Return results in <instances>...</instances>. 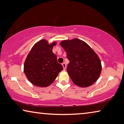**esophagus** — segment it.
Masks as SVG:
<instances>
[{
    "label": "esophagus",
    "mask_w": 124,
    "mask_h": 124,
    "mask_svg": "<svg viewBox=\"0 0 124 124\" xmlns=\"http://www.w3.org/2000/svg\"><path fill=\"white\" fill-rule=\"evenodd\" d=\"M62 67H63L64 69H65V68L66 67V64L65 63V62H63V63H62Z\"/></svg>",
    "instance_id": "34e87169"
}]
</instances>
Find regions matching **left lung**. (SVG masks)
I'll return each mask as SVG.
<instances>
[{
	"instance_id": "obj_1",
	"label": "left lung",
	"mask_w": 124,
	"mask_h": 124,
	"mask_svg": "<svg viewBox=\"0 0 124 124\" xmlns=\"http://www.w3.org/2000/svg\"><path fill=\"white\" fill-rule=\"evenodd\" d=\"M70 62L67 72L72 81L80 87L91 86L99 78L102 66L98 55L85 41L74 38L60 42Z\"/></svg>"
}]
</instances>
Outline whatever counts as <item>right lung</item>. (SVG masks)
<instances>
[{
    "mask_svg": "<svg viewBox=\"0 0 124 124\" xmlns=\"http://www.w3.org/2000/svg\"><path fill=\"white\" fill-rule=\"evenodd\" d=\"M56 41L49 44L42 39L34 45L26 57L24 71L29 81L35 86L45 87L51 85L63 67L53 53Z\"/></svg>",
    "mask_w": 124,
    "mask_h": 124,
    "instance_id": "1",
    "label": "right lung"
}]
</instances>
